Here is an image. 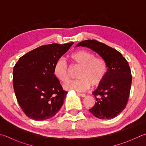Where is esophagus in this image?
<instances>
[{"label":"esophagus","instance_id":"obj_1","mask_svg":"<svg viewBox=\"0 0 146 146\" xmlns=\"http://www.w3.org/2000/svg\"><path fill=\"white\" fill-rule=\"evenodd\" d=\"M77 95H78V96H80V97H86V95L85 94H82V93H77Z\"/></svg>","mask_w":146,"mask_h":146}]
</instances>
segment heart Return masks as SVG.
Returning <instances> with one entry per match:
<instances>
[{"label":"heart","instance_id":"heart-1","mask_svg":"<svg viewBox=\"0 0 146 146\" xmlns=\"http://www.w3.org/2000/svg\"><path fill=\"white\" fill-rule=\"evenodd\" d=\"M71 58L81 68L77 74L78 78L70 80L64 84L66 90L82 92L87 90L90 84L95 87L102 83L108 71L107 65L102 58L95 57L93 53L81 49L71 54ZM53 73L61 82H66L68 80V64L65 59L60 58L56 61Z\"/></svg>","mask_w":146,"mask_h":146}]
</instances>
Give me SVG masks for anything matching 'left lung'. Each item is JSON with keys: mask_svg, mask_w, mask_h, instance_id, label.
I'll return each instance as SVG.
<instances>
[{"mask_svg": "<svg viewBox=\"0 0 146 146\" xmlns=\"http://www.w3.org/2000/svg\"><path fill=\"white\" fill-rule=\"evenodd\" d=\"M78 46L97 52L108 68L104 79L93 92L96 102L90 111L100 119L116 117L124 110L129 97L132 76L127 61L115 49L96 40L82 41Z\"/></svg>", "mask_w": 146, "mask_h": 146, "instance_id": "1", "label": "left lung"}]
</instances>
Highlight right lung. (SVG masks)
<instances>
[{
  "label": "right lung",
  "mask_w": 146,
  "mask_h": 146,
  "mask_svg": "<svg viewBox=\"0 0 146 146\" xmlns=\"http://www.w3.org/2000/svg\"><path fill=\"white\" fill-rule=\"evenodd\" d=\"M73 44H51L21 56L14 66L13 84L19 106L26 116L40 121L55 116L67 95L54 75L56 61Z\"/></svg>",
  "instance_id": "add662e5"
}]
</instances>
